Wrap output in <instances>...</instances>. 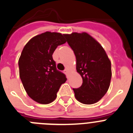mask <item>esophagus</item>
Returning a JSON list of instances; mask_svg holds the SVG:
<instances>
[{"label":"esophagus","instance_id":"esophagus-1","mask_svg":"<svg viewBox=\"0 0 133 133\" xmlns=\"http://www.w3.org/2000/svg\"><path fill=\"white\" fill-rule=\"evenodd\" d=\"M64 72H65L66 75H69V73H70V70H69V69H66L65 70H64Z\"/></svg>","mask_w":133,"mask_h":133}]
</instances>
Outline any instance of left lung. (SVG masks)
I'll use <instances>...</instances> for the list:
<instances>
[{
	"instance_id": "left-lung-1",
	"label": "left lung",
	"mask_w": 133,
	"mask_h": 133,
	"mask_svg": "<svg viewBox=\"0 0 133 133\" xmlns=\"http://www.w3.org/2000/svg\"><path fill=\"white\" fill-rule=\"evenodd\" d=\"M75 53L76 70L82 78L79 88H73L76 99L84 104H94L108 92L111 78V61L101 44L86 32L64 34Z\"/></svg>"
}]
</instances>
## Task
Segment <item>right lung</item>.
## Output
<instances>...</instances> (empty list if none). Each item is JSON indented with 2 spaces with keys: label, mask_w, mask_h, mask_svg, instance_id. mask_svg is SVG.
Here are the masks:
<instances>
[{
  "label": "right lung",
  "mask_w": 133,
  "mask_h": 133,
  "mask_svg": "<svg viewBox=\"0 0 133 133\" xmlns=\"http://www.w3.org/2000/svg\"><path fill=\"white\" fill-rule=\"evenodd\" d=\"M66 42L64 34L46 31L32 37L23 49L18 61L19 77L26 93L37 103L53 102L66 80L52 57L57 46Z\"/></svg>",
  "instance_id": "right-lung-1"
}]
</instances>
